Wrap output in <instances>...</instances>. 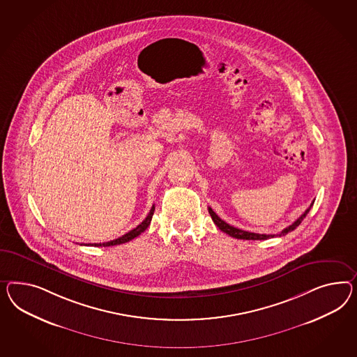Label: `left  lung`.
Masks as SVG:
<instances>
[{"label": "left lung", "mask_w": 357, "mask_h": 357, "mask_svg": "<svg viewBox=\"0 0 357 357\" xmlns=\"http://www.w3.org/2000/svg\"><path fill=\"white\" fill-rule=\"evenodd\" d=\"M313 203H314V202H313ZM313 203L310 204V206L304 212V214H301V217H299L292 225H289V227H286L284 230H282L280 234H270V235L244 231V230H241V229H236V227H234L231 225H229V223H226L223 220H221L215 213L213 212L212 208H209V214H211V217H212L213 222L217 225V227H218L221 231L226 232L227 235H230V236L235 238V239H243V241H266V239H270V238L282 236V235H286V234H289V232L294 231V230L299 226L300 223H301V221L305 218V215L308 214Z\"/></svg>", "instance_id": "1"}]
</instances>
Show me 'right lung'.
Listing matches in <instances>:
<instances>
[{
  "label": "right lung",
  "instance_id": "obj_1",
  "mask_svg": "<svg viewBox=\"0 0 357 357\" xmlns=\"http://www.w3.org/2000/svg\"><path fill=\"white\" fill-rule=\"evenodd\" d=\"M154 213V205L151 208V212L149 214L146 215V218H145L144 221L142 222L140 225H137L134 230H131V231L127 232L125 235H122L121 238H118V239H114V241H106V243H93V244H86V245H95V247H110V245H119V244H123V243H127V241H132V239H135L136 236H139L142 232H144L146 229H148V226L151 225V221H152V217H153Z\"/></svg>",
  "mask_w": 357,
  "mask_h": 357
}]
</instances>
